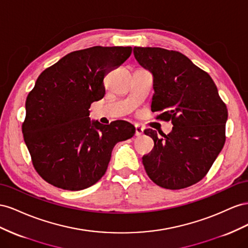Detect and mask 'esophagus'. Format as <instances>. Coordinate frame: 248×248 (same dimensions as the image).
Segmentation results:
<instances>
[{
  "instance_id": "34e87169",
  "label": "esophagus",
  "mask_w": 248,
  "mask_h": 248,
  "mask_svg": "<svg viewBox=\"0 0 248 248\" xmlns=\"http://www.w3.org/2000/svg\"><path fill=\"white\" fill-rule=\"evenodd\" d=\"M143 134V128L139 124L135 125V135L136 136H141Z\"/></svg>"
}]
</instances>
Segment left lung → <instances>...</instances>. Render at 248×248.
Wrapping results in <instances>:
<instances>
[{
    "label": "left lung",
    "instance_id": "obj_1",
    "mask_svg": "<svg viewBox=\"0 0 248 248\" xmlns=\"http://www.w3.org/2000/svg\"><path fill=\"white\" fill-rule=\"evenodd\" d=\"M135 58L154 75L152 111L173 124L168 135L144 131L154 140L142 157L145 171L158 186L178 190L202 180L225 142L226 105L210 75L180 52L134 47Z\"/></svg>",
    "mask_w": 248,
    "mask_h": 248
}]
</instances>
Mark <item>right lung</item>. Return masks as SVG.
Here are the masks:
<instances>
[{
	"instance_id": "1",
	"label": "right lung",
	"mask_w": 248,
	"mask_h": 248,
	"mask_svg": "<svg viewBox=\"0 0 248 248\" xmlns=\"http://www.w3.org/2000/svg\"><path fill=\"white\" fill-rule=\"evenodd\" d=\"M132 54L131 46H93L67 54L40 74L26 101L22 125L35 170L51 185L88 188L105 174L114 145L134 136L124 120L90 122L105 95L104 78Z\"/></svg>"
}]
</instances>
